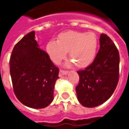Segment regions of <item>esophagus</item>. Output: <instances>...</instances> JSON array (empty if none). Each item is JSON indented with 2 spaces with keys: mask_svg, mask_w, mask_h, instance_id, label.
<instances>
[{
  "mask_svg": "<svg viewBox=\"0 0 129 129\" xmlns=\"http://www.w3.org/2000/svg\"><path fill=\"white\" fill-rule=\"evenodd\" d=\"M68 71L67 70H60V72H59V76H62L63 75H67L68 74Z\"/></svg>",
  "mask_w": 129,
  "mask_h": 129,
  "instance_id": "obj_1",
  "label": "esophagus"
}]
</instances>
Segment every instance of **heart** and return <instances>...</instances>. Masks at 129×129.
Wrapping results in <instances>:
<instances>
[{
    "label": "heart",
    "instance_id": "heart-1",
    "mask_svg": "<svg viewBox=\"0 0 129 129\" xmlns=\"http://www.w3.org/2000/svg\"><path fill=\"white\" fill-rule=\"evenodd\" d=\"M97 44L96 36L93 33L67 31L59 35L58 41H49L46 49L55 63L64 59L69 51V57L76 66L85 67L94 59Z\"/></svg>",
    "mask_w": 129,
    "mask_h": 129
}]
</instances>
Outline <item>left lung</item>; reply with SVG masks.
<instances>
[{"label": "left lung", "instance_id": "left-lung-1", "mask_svg": "<svg viewBox=\"0 0 129 129\" xmlns=\"http://www.w3.org/2000/svg\"><path fill=\"white\" fill-rule=\"evenodd\" d=\"M119 66L118 49L109 36L102 34L100 49L93 62L78 71L80 81L76 91L81 105L96 107L110 98L118 83Z\"/></svg>", "mask_w": 129, "mask_h": 129}]
</instances>
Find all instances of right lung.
<instances>
[{"mask_svg": "<svg viewBox=\"0 0 129 129\" xmlns=\"http://www.w3.org/2000/svg\"><path fill=\"white\" fill-rule=\"evenodd\" d=\"M10 71L14 93L22 104L35 109L51 104L59 70L48 54L38 48L35 31L25 35L14 46Z\"/></svg>", "mask_w": 129, "mask_h": 129, "instance_id": "obj_1", "label": "right lung"}]
</instances>
